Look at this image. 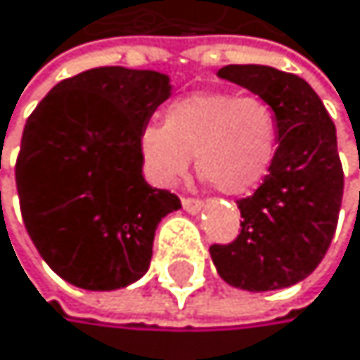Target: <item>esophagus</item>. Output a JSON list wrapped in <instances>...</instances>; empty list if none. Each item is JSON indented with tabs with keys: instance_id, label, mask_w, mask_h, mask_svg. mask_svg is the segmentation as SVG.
<instances>
[{
	"instance_id": "esophagus-1",
	"label": "esophagus",
	"mask_w": 360,
	"mask_h": 360,
	"mask_svg": "<svg viewBox=\"0 0 360 360\" xmlns=\"http://www.w3.org/2000/svg\"><path fill=\"white\" fill-rule=\"evenodd\" d=\"M184 210L190 212V214H198L203 207V201H198V198H192V196H184Z\"/></svg>"
}]
</instances>
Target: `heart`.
<instances>
[{"instance_id":"obj_1","label":"heart","mask_w":360,"mask_h":360,"mask_svg":"<svg viewBox=\"0 0 360 360\" xmlns=\"http://www.w3.org/2000/svg\"><path fill=\"white\" fill-rule=\"evenodd\" d=\"M278 150V115L260 96L201 91L174 100L164 127L139 133V155L153 181L174 186L192 157L223 194L240 196L262 184Z\"/></svg>"}]
</instances>
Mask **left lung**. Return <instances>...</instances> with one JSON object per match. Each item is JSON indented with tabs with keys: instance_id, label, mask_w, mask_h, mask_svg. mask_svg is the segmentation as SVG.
Masks as SVG:
<instances>
[{
	"instance_id": "8db88e82",
	"label": "left lung",
	"mask_w": 360,
	"mask_h": 360,
	"mask_svg": "<svg viewBox=\"0 0 360 360\" xmlns=\"http://www.w3.org/2000/svg\"><path fill=\"white\" fill-rule=\"evenodd\" d=\"M219 76L264 98L278 115V150L262 186L240 198V233L212 245L219 276L243 290H276L313 273L333 243L343 198L337 129L310 84L266 65Z\"/></svg>"
}]
</instances>
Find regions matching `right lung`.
Listing matches in <instances>:
<instances>
[{"instance_id":"obj_1","label":"right lung","mask_w":360,"mask_h":360,"mask_svg":"<svg viewBox=\"0 0 360 360\" xmlns=\"http://www.w3.org/2000/svg\"><path fill=\"white\" fill-rule=\"evenodd\" d=\"M170 89L159 72L96 68L60 80L27 117L15 166L21 216L65 282L115 290L148 271L155 229L181 201L146 184L139 133Z\"/></svg>"}]
</instances>
